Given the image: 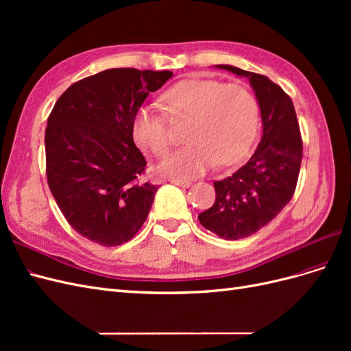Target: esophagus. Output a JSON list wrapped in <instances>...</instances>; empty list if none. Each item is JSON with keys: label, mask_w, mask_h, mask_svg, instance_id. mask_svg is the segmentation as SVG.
Returning <instances> with one entry per match:
<instances>
[{"label": "esophagus", "mask_w": 351, "mask_h": 351, "mask_svg": "<svg viewBox=\"0 0 351 351\" xmlns=\"http://www.w3.org/2000/svg\"><path fill=\"white\" fill-rule=\"evenodd\" d=\"M169 182H171L173 184L180 186V187H184V189L192 186V182H190V180H186V178H174V177H173L171 180H169Z\"/></svg>", "instance_id": "esophagus-1"}]
</instances>
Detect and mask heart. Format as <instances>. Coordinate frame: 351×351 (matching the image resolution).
I'll use <instances>...</instances> for the list:
<instances>
[{
  "mask_svg": "<svg viewBox=\"0 0 351 351\" xmlns=\"http://www.w3.org/2000/svg\"><path fill=\"white\" fill-rule=\"evenodd\" d=\"M162 102L173 119L190 117L184 137L189 141L168 155L161 171L190 177L206 171L215 162L231 167L246 158L259 132V104L243 84L190 79L169 88ZM133 137L154 155L162 156L173 145L165 114L143 105L133 119Z\"/></svg>",
  "mask_w": 351,
  "mask_h": 351,
  "instance_id": "b5f03b06",
  "label": "heart"
}]
</instances>
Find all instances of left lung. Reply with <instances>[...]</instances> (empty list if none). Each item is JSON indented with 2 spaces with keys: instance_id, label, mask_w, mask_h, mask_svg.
I'll list each match as a JSON object with an SVG mask.
<instances>
[{
  "instance_id": "left-lung-1",
  "label": "left lung",
  "mask_w": 351,
  "mask_h": 351,
  "mask_svg": "<svg viewBox=\"0 0 351 351\" xmlns=\"http://www.w3.org/2000/svg\"><path fill=\"white\" fill-rule=\"evenodd\" d=\"M249 79L262 115L263 134L252 158L237 171L214 183L215 204L197 215L206 230L226 240L259 231L291 200L299 180L303 141L291 98L258 73L218 66Z\"/></svg>"
}]
</instances>
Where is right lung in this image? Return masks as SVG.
<instances>
[{
  "instance_id": "1",
  "label": "right lung",
  "mask_w": 351,
  "mask_h": 351,
  "mask_svg": "<svg viewBox=\"0 0 351 351\" xmlns=\"http://www.w3.org/2000/svg\"><path fill=\"white\" fill-rule=\"evenodd\" d=\"M171 71L110 69L61 95L45 129L47 180L70 227L99 246L129 241L146 221L158 186L143 180L146 159L133 119Z\"/></svg>"
}]
</instances>
